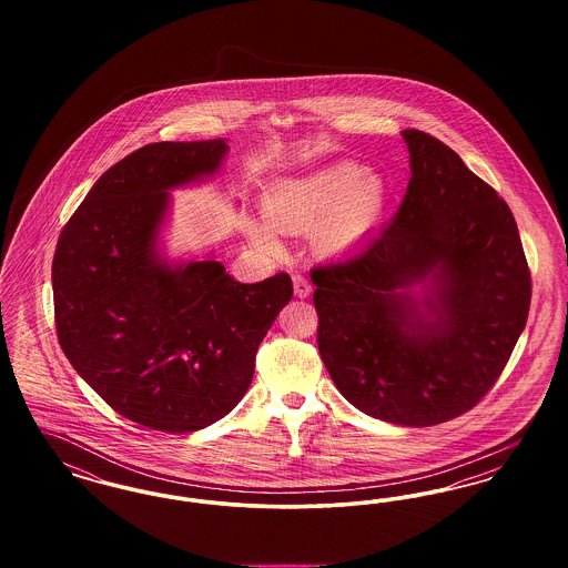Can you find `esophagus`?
Instances as JSON below:
<instances>
[{"label": "esophagus", "mask_w": 568, "mask_h": 568, "mask_svg": "<svg viewBox=\"0 0 568 568\" xmlns=\"http://www.w3.org/2000/svg\"><path fill=\"white\" fill-rule=\"evenodd\" d=\"M294 292H296L297 297H308L311 296V292H313L308 278H306L304 274H300V272L294 274Z\"/></svg>", "instance_id": "34e87169"}]
</instances>
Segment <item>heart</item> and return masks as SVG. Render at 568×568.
<instances>
[{"instance_id":"obj_1","label":"heart","mask_w":568,"mask_h":568,"mask_svg":"<svg viewBox=\"0 0 568 568\" xmlns=\"http://www.w3.org/2000/svg\"><path fill=\"white\" fill-rule=\"evenodd\" d=\"M383 181L364 174L355 163H334L297 179L272 185L264 215L281 232H317L324 253H343L375 223L383 206ZM251 239L278 251V239L266 223H248Z\"/></svg>"}]
</instances>
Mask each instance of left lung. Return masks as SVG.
I'll return each mask as SVG.
<instances>
[{
  "label": "left lung",
  "instance_id": "8db88e82",
  "mask_svg": "<svg viewBox=\"0 0 568 568\" xmlns=\"http://www.w3.org/2000/svg\"><path fill=\"white\" fill-rule=\"evenodd\" d=\"M410 181L394 219L352 257L317 266V345L362 413L410 428L477 405L530 311L507 202L434 135L405 130Z\"/></svg>",
  "mask_w": 568,
  "mask_h": 568
}]
</instances>
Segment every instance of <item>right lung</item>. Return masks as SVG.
I'll use <instances>...</instances> for the list:
<instances>
[{"mask_svg":"<svg viewBox=\"0 0 568 568\" xmlns=\"http://www.w3.org/2000/svg\"><path fill=\"white\" fill-rule=\"evenodd\" d=\"M227 142H153L114 163L61 230L59 345L106 405L160 433L202 430L243 400L255 353L294 296L278 272L234 281L215 257L170 264V190L219 172Z\"/></svg>","mask_w":568,"mask_h":568,"instance_id":"obj_1","label":"right lung"}]
</instances>
